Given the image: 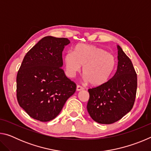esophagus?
I'll return each mask as SVG.
<instances>
[{
	"instance_id": "esophagus-1",
	"label": "esophagus",
	"mask_w": 151,
	"mask_h": 151,
	"mask_svg": "<svg viewBox=\"0 0 151 151\" xmlns=\"http://www.w3.org/2000/svg\"><path fill=\"white\" fill-rule=\"evenodd\" d=\"M83 90H84V88L83 86H81L80 85H77V86H76V91H80Z\"/></svg>"
}]
</instances>
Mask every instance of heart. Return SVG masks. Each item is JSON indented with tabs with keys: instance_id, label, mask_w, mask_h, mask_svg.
Masks as SVG:
<instances>
[{
	"instance_id": "1",
	"label": "heart",
	"mask_w": 151,
	"mask_h": 151,
	"mask_svg": "<svg viewBox=\"0 0 151 151\" xmlns=\"http://www.w3.org/2000/svg\"><path fill=\"white\" fill-rule=\"evenodd\" d=\"M68 75L73 77L83 68L84 81L94 86L103 85L111 78L116 66V59L103 48L94 45L80 44L73 52L64 58Z\"/></svg>"
}]
</instances>
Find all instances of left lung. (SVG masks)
<instances>
[{
	"instance_id": "8db88e82",
	"label": "left lung",
	"mask_w": 151,
	"mask_h": 151,
	"mask_svg": "<svg viewBox=\"0 0 151 151\" xmlns=\"http://www.w3.org/2000/svg\"><path fill=\"white\" fill-rule=\"evenodd\" d=\"M114 75L103 85L88 89L87 111L94 121L112 124L131 111L134 103L137 76L130 58L119 45Z\"/></svg>"
}]
</instances>
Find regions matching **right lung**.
Here are the masks:
<instances>
[{
	"mask_svg": "<svg viewBox=\"0 0 151 151\" xmlns=\"http://www.w3.org/2000/svg\"><path fill=\"white\" fill-rule=\"evenodd\" d=\"M70 42L47 36L24 56L17 76V96L20 106L33 119H54L75 93L76 84L62 69L63 51Z\"/></svg>",
	"mask_w": 151,
	"mask_h": 151,
	"instance_id": "add662e5",
	"label": "right lung"
}]
</instances>
